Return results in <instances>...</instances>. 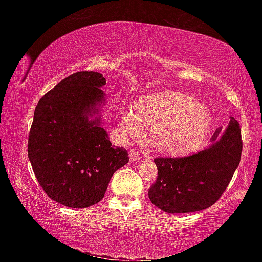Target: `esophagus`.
<instances>
[{"mask_svg":"<svg viewBox=\"0 0 262 262\" xmlns=\"http://www.w3.org/2000/svg\"><path fill=\"white\" fill-rule=\"evenodd\" d=\"M139 158H140V156H139V154H137L136 150L132 149L129 151V161L130 162H137V161H139Z\"/></svg>","mask_w":262,"mask_h":262,"instance_id":"esophagus-1","label":"esophagus"}]
</instances>
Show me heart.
Listing matches in <instances>:
<instances>
[{"label": "heart", "instance_id": "heart-1", "mask_svg": "<svg viewBox=\"0 0 262 262\" xmlns=\"http://www.w3.org/2000/svg\"><path fill=\"white\" fill-rule=\"evenodd\" d=\"M135 111H122L123 134L136 136L143 126H150L154 147L171 156H183L200 147L212 122L206 104L176 91L145 95L136 101Z\"/></svg>", "mask_w": 262, "mask_h": 262}]
</instances>
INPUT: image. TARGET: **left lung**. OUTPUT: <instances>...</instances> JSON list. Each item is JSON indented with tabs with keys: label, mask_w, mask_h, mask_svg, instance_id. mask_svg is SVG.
<instances>
[{
	"label": "left lung",
	"mask_w": 262,
	"mask_h": 262,
	"mask_svg": "<svg viewBox=\"0 0 262 262\" xmlns=\"http://www.w3.org/2000/svg\"><path fill=\"white\" fill-rule=\"evenodd\" d=\"M217 128L211 144L187 157L156 158L157 180L149 189L155 206L168 214L207 209L227 189L239 165L243 142L234 118L225 129Z\"/></svg>",
	"instance_id": "obj_1"
}]
</instances>
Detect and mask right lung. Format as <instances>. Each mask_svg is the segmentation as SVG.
<instances>
[{
  "instance_id": "1",
  "label": "right lung",
  "mask_w": 262,
  "mask_h": 262,
  "mask_svg": "<svg viewBox=\"0 0 262 262\" xmlns=\"http://www.w3.org/2000/svg\"><path fill=\"white\" fill-rule=\"evenodd\" d=\"M105 84L100 73H75L48 91L34 111L30 163L45 193L66 207L99 202L114 172L129 161L103 127Z\"/></svg>"
}]
</instances>
